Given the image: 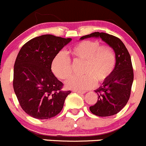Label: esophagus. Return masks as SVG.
I'll list each match as a JSON object with an SVG mask.
<instances>
[{
    "mask_svg": "<svg viewBox=\"0 0 146 146\" xmlns=\"http://www.w3.org/2000/svg\"><path fill=\"white\" fill-rule=\"evenodd\" d=\"M74 92H76V93H78V94H85L86 92H81V91H73Z\"/></svg>",
    "mask_w": 146,
    "mask_h": 146,
    "instance_id": "1",
    "label": "esophagus"
}]
</instances>
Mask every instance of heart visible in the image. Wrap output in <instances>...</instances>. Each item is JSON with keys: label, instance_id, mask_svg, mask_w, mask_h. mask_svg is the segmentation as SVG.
Here are the masks:
<instances>
[{"label": "heart", "instance_id": "1", "mask_svg": "<svg viewBox=\"0 0 146 146\" xmlns=\"http://www.w3.org/2000/svg\"><path fill=\"white\" fill-rule=\"evenodd\" d=\"M74 62H84L81 77H73L67 81L68 88L85 91L94 86L95 81L102 84L109 79L116 66V54L111 47L102 45L98 41L85 40L78 42L68 52ZM51 69L60 80L68 79L72 74V65L69 58L59 53L52 62Z\"/></svg>", "mask_w": 146, "mask_h": 146}]
</instances>
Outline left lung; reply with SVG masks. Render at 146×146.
Wrapping results in <instances>:
<instances>
[{
    "mask_svg": "<svg viewBox=\"0 0 146 146\" xmlns=\"http://www.w3.org/2000/svg\"><path fill=\"white\" fill-rule=\"evenodd\" d=\"M101 38L114 50L116 54V66L109 79L95 90L98 100L89 107L96 116L108 117L116 114L126 105L130 99L133 82V69L131 58L123 42L116 36L104 32H94L81 39Z\"/></svg>",
    "mask_w": 146,
    "mask_h": 146,
    "instance_id": "left-lung-1",
    "label": "left lung"
}]
</instances>
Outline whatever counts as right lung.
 Here are the masks:
<instances>
[{"instance_id": "1", "label": "right lung", "mask_w": 146, "mask_h": 146, "mask_svg": "<svg viewBox=\"0 0 146 146\" xmlns=\"http://www.w3.org/2000/svg\"><path fill=\"white\" fill-rule=\"evenodd\" d=\"M71 38L44 35L23 45L13 69L14 92L22 110L36 119H50L59 114L70 91L52 73L53 59Z\"/></svg>"}]
</instances>
